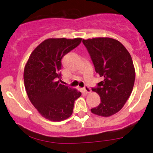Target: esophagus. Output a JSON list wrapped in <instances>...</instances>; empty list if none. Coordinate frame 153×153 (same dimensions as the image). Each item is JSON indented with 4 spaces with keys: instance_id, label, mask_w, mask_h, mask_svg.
I'll return each instance as SVG.
<instances>
[{
    "instance_id": "1",
    "label": "esophagus",
    "mask_w": 153,
    "mask_h": 153,
    "mask_svg": "<svg viewBox=\"0 0 153 153\" xmlns=\"http://www.w3.org/2000/svg\"><path fill=\"white\" fill-rule=\"evenodd\" d=\"M83 90H84V92L86 93V94H89V93L91 92L90 87H88V86H85V87L83 88Z\"/></svg>"
}]
</instances>
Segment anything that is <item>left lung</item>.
<instances>
[{"label": "left lung", "mask_w": 153, "mask_h": 153, "mask_svg": "<svg viewBox=\"0 0 153 153\" xmlns=\"http://www.w3.org/2000/svg\"><path fill=\"white\" fill-rule=\"evenodd\" d=\"M96 72L102 81L92 88L100 95L101 103L91 112L109 117L123 107L130 97L134 83L135 71L132 57L120 41L111 38H95L82 41Z\"/></svg>", "instance_id": "8db88e82"}]
</instances>
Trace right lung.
<instances>
[{"instance_id":"1","label":"right lung","mask_w":153,"mask_h":153,"mask_svg":"<svg viewBox=\"0 0 153 153\" xmlns=\"http://www.w3.org/2000/svg\"><path fill=\"white\" fill-rule=\"evenodd\" d=\"M82 39H48L37 46L25 66L23 79L27 95L46 119L62 121L73 112L74 102L82 94L62 82V59L80 44Z\"/></svg>"}]
</instances>
